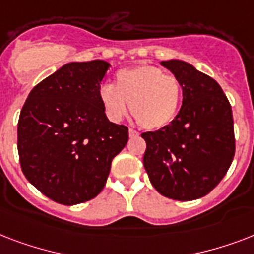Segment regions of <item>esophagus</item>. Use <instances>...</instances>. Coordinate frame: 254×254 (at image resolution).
<instances>
[{
  "label": "esophagus",
  "mask_w": 254,
  "mask_h": 254,
  "mask_svg": "<svg viewBox=\"0 0 254 254\" xmlns=\"http://www.w3.org/2000/svg\"><path fill=\"white\" fill-rule=\"evenodd\" d=\"M137 135H138V131L134 130V129H129V137L133 138V137H137Z\"/></svg>",
  "instance_id": "obj_1"
}]
</instances>
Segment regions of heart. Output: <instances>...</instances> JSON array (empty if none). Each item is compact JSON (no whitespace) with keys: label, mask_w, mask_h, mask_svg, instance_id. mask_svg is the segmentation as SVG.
Masks as SVG:
<instances>
[{"label":"heart","mask_w":254,"mask_h":254,"mask_svg":"<svg viewBox=\"0 0 254 254\" xmlns=\"http://www.w3.org/2000/svg\"><path fill=\"white\" fill-rule=\"evenodd\" d=\"M182 85L177 77L155 65H134L116 73V84L99 88V100L105 115L119 123L127 115V104L137 123L157 130L173 123L182 100Z\"/></svg>","instance_id":"heart-1"}]
</instances>
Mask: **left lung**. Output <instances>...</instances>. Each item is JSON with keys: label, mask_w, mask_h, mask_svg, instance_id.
<instances>
[{"label": "left lung", "mask_w": 254, "mask_h": 254, "mask_svg": "<svg viewBox=\"0 0 254 254\" xmlns=\"http://www.w3.org/2000/svg\"><path fill=\"white\" fill-rule=\"evenodd\" d=\"M181 81L182 108L173 123L142 133L143 166L154 189L174 200L205 196L235 157L232 108L216 80L182 61L161 62Z\"/></svg>", "instance_id": "left-lung-1"}]
</instances>
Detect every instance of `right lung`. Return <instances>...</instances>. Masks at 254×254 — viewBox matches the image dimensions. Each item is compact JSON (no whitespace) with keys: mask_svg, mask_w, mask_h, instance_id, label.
Segmentation results:
<instances>
[{"mask_svg":"<svg viewBox=\"0 0 254 254\" xmlns=\"http://www.w3.org/2000/svg\"><path fill=\"white\" fill-rule=\"evenodd\" d=\"M111 64L72 62L33 88L18 120V154L26 179L59 204L101 192L112 161L129 139L108 120L99 88Z\"/></svg>","mask_w":254,"mask_h":254,"instance_id":"1","label":"right lung"}]
</instances>
